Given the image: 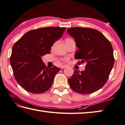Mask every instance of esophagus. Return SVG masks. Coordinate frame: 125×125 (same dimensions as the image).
I'll return each mask as SVG.
<instances>
[{
	"mask_svg": "<svg viewBox=\"0 0 125 125\" xmlns=\"http://www.w3.org/2000/svg\"><path fill=\"white\" fill-rule=\"evenodd\" d=\"M68 66V65H62V66H61V69H64L65 68H66V67H67Z\"/></svg>",
	"mask_w": 125,
	"mask_h": 125,
	"instance_id": "esophagus-1",
	"label": "esophagus"
}]
</instances>
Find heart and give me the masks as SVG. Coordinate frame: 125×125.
<instances>
[{
  "mask_svg": "<svg viewBox=\"0 0 125 125\" xmlns=\"http://www.w3.org/2000/svg\"><path fill=\"white\" fill-rule=\"evenodd\" d=\"M73 40L72 39H70V38H67V39L65 40V44H68V43L73 42ZM68 60H69V58H65V61H68Z\"/></svg>",
  "mask_w": 125,
  "mask_h": 125,
  "instance_id": "b5f03b06",
  "label": "heart"
}]
</instances>
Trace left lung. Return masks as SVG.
<instances>
[{
  "label": "left lung",
  "mask_w": 125,
  "mask_h": 125,
  "mask_svg": "<svg viewBox=\"0 0 125 125\" xmlns=\"http://www.w3.org/2000/svg\"><path fill=\"white\" fill-rule=\"evenodd\" d=\"M67 31L74 38L78 48L75 58L80 60L79 64L86 63L83 71H74L68 80L70 87L81 94L96 92L105 84L114 65L112 45L103 34L96 29L74 27Z\"/></svg>",
  "instance_id": "obj_1"
}]
</instances>
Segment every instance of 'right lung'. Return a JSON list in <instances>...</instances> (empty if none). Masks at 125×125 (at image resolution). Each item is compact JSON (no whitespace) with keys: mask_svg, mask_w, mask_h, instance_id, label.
Segmentation results:
<instances>
[{"mask_svg":"<svg viewBox=\"0 0 125 125\" xmlns=\"http://www.w3.org/2000/svg\"><path fill=\"white\" fill-rule=\"evenodd\" d=\"M65 28L45 27L30 31L13 45L10 64L16 80L32 94H42L51 87L60 68H49L42 57L50 53L53 44L62 37Z\"/></svg>","mask_w":125,"mask_h":125,"instance_id":"right-lung-1","label":"right lung"}]
</instances>
